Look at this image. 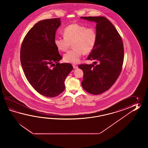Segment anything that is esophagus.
Wrapping results in <instances>:
<instances>
[{
	"label": "esophagus",
	"mask_w": 148,
	"mask_h": 148,
	"mask_svg": "<svg viewBox=\"0 0 148 148\" xmlns=\"http://www.w3.org/2000/svg\"><path fill=\"white\" fill-rule=\"evenodd\" d=\"M73 66L74 69H77L78 68V66L77 65H76V64H73Z\"/></svg>",
	"instance_id": "34e87169"
}]
</instances>
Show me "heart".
Returning <instances> with one entry per match:
<instances>
[{"label":"heart","instance_id":"heart-1","mask_svg":"<svg viewBox=\"0 0 148 148\" xmlns=\"http://www.w3.org/2000/svg\"><path fill=\"white\" fill-rule=\"evenodd\" d=\"M63 37L57 36L54 43L61 51L67 50L71 44L73 47L63 56L65 62L78 63L83 54L90 53L94 49L97 38V34L94 27H86L78 24H71L67 26L63 31Z\"/></svg>","mask_w":148,"mask_h":148}]
</instances>
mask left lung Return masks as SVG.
<instances>
[{"instance_id":"left-lung-1","label":"left lung","mask_w":148,"mask_h":148,"mask_svg":"<svg viewBox=\"0 0 148 148\" xmlns=\"http://www.w3.org/2000/svg\"><path fill=\"white\" fill-rule=\"evenodd\" d=\"M80 18L96 23L97 34L96 44L87 58L88 60H95L94 64L78 66L84 72L82 86L90 94H101L113 85L121 72L124 60L123 42L116 29L106 17Z\"/></svg>"}]
</instances>
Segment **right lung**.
I'll return each mask as SVG.
<instances>
[{
	"instance_id": "1",
	"label": "right lung",
	"mask_w": 148,
	"mask_h": 148,
	"mask_svg": "<svg viewBox=\"0 0 148 148\" xmlns=\"http://www.w3.org/2000/svg\"><path fill=\"white\" fill-rule=\"evenodd\" d=\"M61 24L59 18L39 21L26 35L21 46V62L26 78L36 91L47 97L64 90V80L73 69L70 63L58 62L62 58L54 40Z\"/></svg>"
}]
</instances>
